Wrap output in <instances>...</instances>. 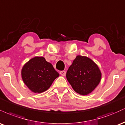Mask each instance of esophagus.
I'll return each mask as SVG.
<instances>
[{
  "instance_id": "obj_1",
  "label": "esophagus",
  "mask_w": 125,
  "mask_h": 125,
  "mask_svg": "<svg viewBox=\"0 0 125 125\" xmlns=\"http://www.w3.org/2000/svg\"><path fill=\"white\" fill-rule=\"evenodd\" d=\"M60 74H61L62 76H65L66 75V71H62L60 72Z\"/></svg>"
}]
</instances>
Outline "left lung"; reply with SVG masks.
Wrapping results in <instances>:
<instances>
[{"label":"left lung","instance_id":"obj_1","mask_svg":"<svg viewBox=\"0 0 125 125\" xmlns=\"http://www.w3.org/2000/svg\"><path fill=\"white\" fill-rule=\"evenodd\" d=\"M102 73L97 65L86 56H77L66 73L69 83L77 94H90L101 80Z\"/></svg>","mask_w":125,"mask_h":125}]
</instances>
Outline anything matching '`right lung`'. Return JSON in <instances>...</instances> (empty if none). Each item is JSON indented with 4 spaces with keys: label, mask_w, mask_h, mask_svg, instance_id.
<instances>
[{
    "label": "right lung",
    "mask_w": 125,
    "mask_h": 125,
    "mask_svg": "<svg viewBox=\"0 0 125 125\" xmlns=\"http://www.w3.org/2000/svg\"><path fill=\"white\" fill-rule=\"evenodd\" d=\"M21 77L26 85L34 93H42L51 87L59 74L43 57L36 56L26 63L21 69Z\"/></svg>",
    "instance_id": "1"
}]
</instances>
